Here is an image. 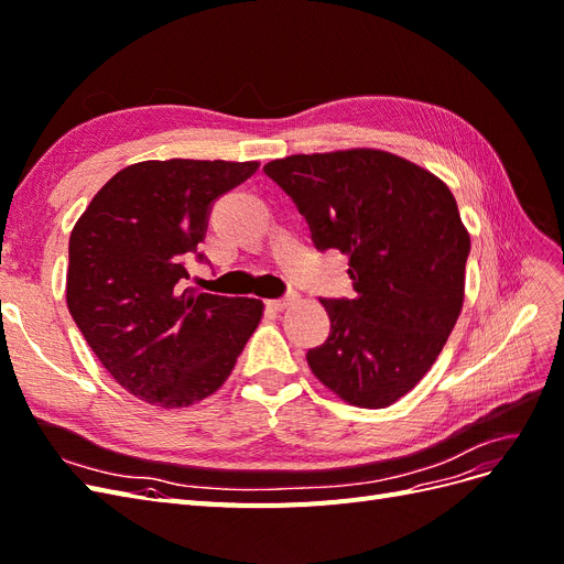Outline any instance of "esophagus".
<instances>
[{
    "mask_svg": "<svg viewBox=\"0 0 564 564\" xmlns=\"http://www.w3.org/2000/svg\"><path fill=\"white\" fill-rule=\"evenodd\" d=\"M296 301H299V296H296V294H286L284 299L270 301V305H272V308H275V311H284V308H289V305L296 303Z\"/></svg>",
    "mask_w": 564,
    "mask_h": 564,
    "instance_id": "1",
    "label": "esophagus"
}]
</instances>
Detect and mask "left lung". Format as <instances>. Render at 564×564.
Returning a JSON list of instances; mask_svg holds the SVG:
<instances>
[{"mask_svg":"<svg viewBox=\"0 0 564 564\" xmlns=\"http://www.w3.org/2000/svg\"><path fill=\"white\" fill-rule=\"evenodd\" d=\"M263 172L294 199L319 251L348 256L352 299H319L332 332L308 350L340 400L383 409L412 390L464 308L470 235L449 187L386 150L272 160Z\"/></svg>","mask_w":564,"mask_h":564,"instance_id":"1","label":"left lung"}]
</instances>
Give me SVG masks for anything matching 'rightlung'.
Masks as SVG:
<instances>
[{"mask_svg":"<svg viewBox=\"0 0 564 564\" xmlns=\"http://www.w3.org/2000/svg\"><path fill=\"white\" fill-rule=\"evenodd\" d=\"M256 169L224 160L131 164L73 228L67 311L112 379L148 404L178 409L209 398L259 327V299L185 286V261L207 235L212 204Z\"/></svg>","mask_w":564,"mask_h":564,"instance_id":"obj_1","label":"right lung"}]
</instances>
